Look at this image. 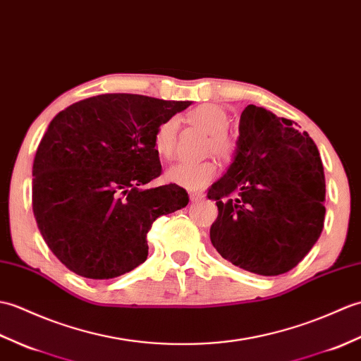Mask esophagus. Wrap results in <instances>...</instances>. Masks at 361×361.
<instances>
[{"label": "esophagus", "instance_id": "1", "mask_svg": "<svg viewBox=\"0 0 361 361\" xmlns=\"http://www.w3.org/2000/svg\"><path fill=\"white\" fill-rule=\"evenodd\" d=\"M202 197H204V195H202V193H195V191H191V193H190V201H191V202H197V201H201Z\"/></svg>", "mask_w": 361, "mask_h": 361}]
</instances>
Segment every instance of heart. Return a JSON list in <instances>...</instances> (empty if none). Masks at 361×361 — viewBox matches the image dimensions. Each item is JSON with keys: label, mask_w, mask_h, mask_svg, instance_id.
Returning <instances> with one entry per match:
<instances>
[{"label": "heart", "mask_w": 361, "mask_h": 361, "mask_svg": "<svg viewBox=\"0 0 361 361\" xmlns=\"http://www.w3.org/2000/svg\"><path fill=\"white\" fill-rule=\"evenodd\" d=\"M188 122L199 130L210 134L208 149L216 156L227 157L233 149V140L226 133L228 126V116L218 105L205 103L199 105L188 113ZM179 120L170 117L157 126L153 137L156 153L162 159H171L176 151V139H178ZM218 176V166L213 162L201 164H176L166 170V179L188 191H201L210 185Z\"/></svg>", "instance_id": "obj_1"}]
</instances>
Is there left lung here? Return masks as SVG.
Here are the masks:
<instances>
[{
	"instance_id": "8db88e82",
	"label": "left lung",
	"mask_w": 361,
	"mask_h": 361,
	"mask_svg": "<svg viewBox=\"0 0 361 361\" xmlns=\"http://www.w3.org/2000/svg\"><path fill=\"white\" fill-rule=\"evenodd\" d=\"M207 196L219 212L213 247L256 275L298 266L324 227V170L314 140L255 105L243 111L233 162Z\"/></svg>"
}]
</instances>
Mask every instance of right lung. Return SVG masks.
Returning a JSON list of instances; mask_svg holds the SVG:
<instances>
[{"instance_id": "right-lung-1", "label": "right lung", "mask_w": 361, "mask_h": 361, "mask_svg": "<svg viewBox=\"0 0 361 361\" xmlns=\"http://www.w3.org/2000/svg\"><path fill=\"white\" fill-rule=\"evenodd\" d=\"M190 102L103 94L52 118L32 168V208L52 253L91 279L131 271L148 256L153 222L187 207L176 183L145 188L162 174L157 126Z\"/></svg>"}]
</instances>
